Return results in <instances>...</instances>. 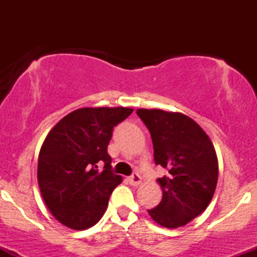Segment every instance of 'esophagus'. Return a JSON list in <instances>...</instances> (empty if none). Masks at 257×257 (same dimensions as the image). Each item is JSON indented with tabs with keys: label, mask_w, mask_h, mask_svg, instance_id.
Masks as SVG:
<instances>
[{
	"label": "esophagus",
	"mask_w": 257,
	"mask_h": 257,
	"mask_svg": "<svg viewBox=\"0 0 257 257\" xmlns=\"http://www.w3.org/2000/svg\"><path fill=\"white\" fill-rule=\"evenodd\" d=\"M128 180H129V184L131 185L138 186V185H140V182H141V176L139 175L138 173H134L132 176H129Z\"/></svg>",
	"instance_id": "obj_1"
}]
</instances>
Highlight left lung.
Instances as JSON below:
<instances>
[{
	"label": "left lung",
	"mask_w": 257,
	"mask_h": 257,
	"mask_svg": "<svg viewBox=\"0 0 257 257\" xmlns=\"http://www.w3.org/2000/svg\"><path fill=\"white\" fill-rule=\"evenodd\" d=\"M137 113L151 134L155 163L169 173L157 180L163 191L161 203L147 211L163 227L185 226L213 199L219 175L213 143L186 114L157 108Z\"/></svg>",
	"instance_id": "left-lung-1"
}]
</instances>
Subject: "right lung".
I'll list each match as a JSON object with an SVG mask.
<instances>
[{
    "label": "right lung",
    "instance_id": "obj_1",
    "mask_svg": "<svg viewBox=\"0 0 257 257\" xmlns=\"http://www.w3.org/2000/svg\"><path fill=\"white\" fill-rule=\"evenodd\" d=\"M133 108L84 107L71 112L47 135L38 156L37 179L53 216L72 229L95 225L122 176L112 172L107 146L113 128ZM104 165L101 172L97 169Z\"/></svg>",
    "mask_w": 257,
    "mask_h": 257
}]
</instances>
